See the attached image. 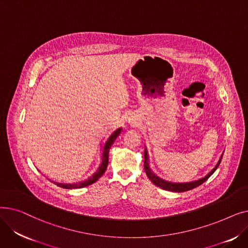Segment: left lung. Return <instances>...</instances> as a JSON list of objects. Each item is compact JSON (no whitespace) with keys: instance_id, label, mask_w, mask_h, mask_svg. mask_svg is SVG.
Returning a JSON list of instances; mask_svg holds the SVG:
<instances>
[{"instance_id":"1","label":"left lung","mask_w":248,"mask_h":248,"mask_svg":"<svg viewBox=\"0 0 248 248\" xmlns=\"http://www.w3.org/2000/svg\"><path fill=\"white\" fill-rule=\"evenodd\" d=\"M222 157H223V154L221 155V157L218 161V163L216 164V166L212 169L211 172L208 173L204 178H201L197 181H192V182H187V183H172V182H168V181H165L161 178H159L158 176H155L152 170L150 169V166H149V157H148V152H147V149H145V153H144V158H145V162H144V167H145V171H146V174L148 176V178L153 182V183L158 186L164 190H167V191H172V192H185V191H189V190H192L194 188H196L198 186H200L201 184H203L204 182L206 180H208V178H209L216 170L217 168L219 167L220 163H221V160H222Z\"/></svg>"}]
</instances>
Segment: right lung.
Here are the masks:
<instances>
[{"label": "right lung", "mask_w": 248, "mask_h": 248, "mask_svg": "<svg viewBox=\"0 0 248 248\" xmlns=\"http://www.w3.org/2000/svg\"><path fill=\"white\" fill-rule=\"evenodd\" d=\"M122 132V128H117L116 131H114L109 138L107 140V141L104 142V145L102 147V155H101V162L97 168V170L94 172V174L91 175L90 177H88L86 180L78 182V183H70V184H63V183H54L61 188L64 189H79V188H83L86 186H89L91 184H93L94 182H96L103 174L106 172L108 165V154H109V149L111 147V145L113 144V141L115 140V139L120 136Z\"/></svg>", "instance_id": "add662e5"}]
</instances>
